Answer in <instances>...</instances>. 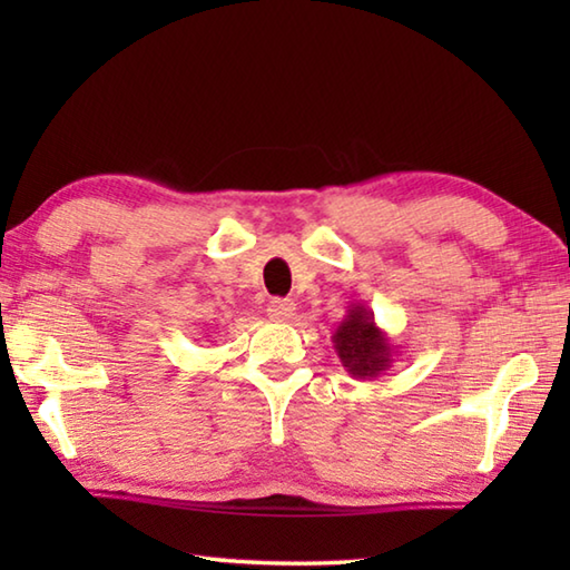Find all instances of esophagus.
Returning <instances> with one entry per match:
<instances>
[{"instance_id": "obj_1", "label": "esophagus", "mask_w": 570, "mask_h": 570, "mask_svg": "<svg viewBox=\"0 0 570 570\" xmlns=\"http://www.w3.org/2000/svg\"><path fill=\"white\" fill-rule=\"evenodd\" d=\"M296 312V304L292 302V298H274V302H268L266 306V314L268 320L274 322H288Z\"/></svg>"}]
</instances>
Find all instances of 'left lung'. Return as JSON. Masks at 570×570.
Segmentation results:
<instances>
[{
  "instance_id": "1",
  "label": "left lung",
  "mask_w": 570,
  "mask_h": 570,
  "mask_svg": "<svg viewBox=\"0 0 570 570\" xmlns=\"http://www.w3.org/2000/svg\"><path fill=\"white\" fill-rule=\"evenodd\" d=\"M334 352L354 380H377L397 360V346L374 322L364 302L346 306V316L332 334Z\"/></svg>"
}]
</instances>
